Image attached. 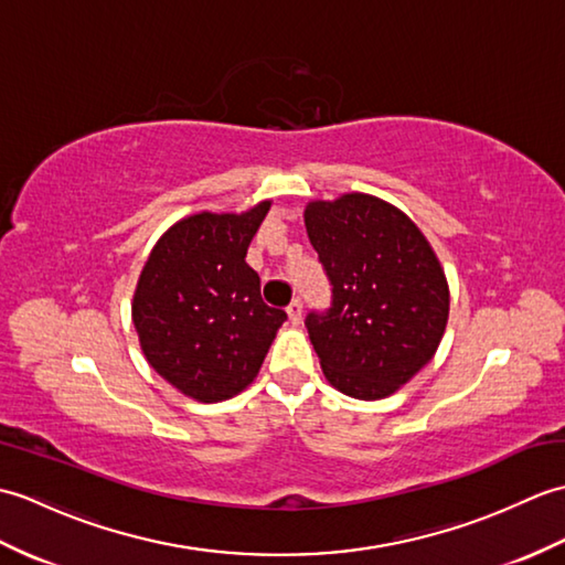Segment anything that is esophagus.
Wrapping results in <instances>:
<instances>
[{"label":"esophagus","instance_id":"esophagus-1","mask_svg":"<svg viewBox=\"0 0 565 565\" xmlns=\"http://www.w3.org/2000/svg\"><path fill=\"white\" fill-rule=\"evenodd\" d=\"M286 313H289V320L294 322V326H301V318H303V303H301V298H294L291 306L286 308Z\"/></svg>","mask_w":565,"mask_h":565}]
</instances>
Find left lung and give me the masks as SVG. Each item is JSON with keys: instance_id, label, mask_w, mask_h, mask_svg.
Segmentation results:
<instances>
[{"instance_id": "left-lung-1", "label": "left lung", "mask_w": 565, "mask_h": 565, "mask_svg": "<svg viewBox=\"0 0 565 565\" xmlns=\"http://www.w3.org/2000/svg\"><path fill=\"white\" fill-rule=\"evenodd\" d=\"M306 233L332 284V308L306 328L330 386L388 398L423 369L449 320V284L423 231L371 194L308 201Z\"/></svg>"}]
</instances>
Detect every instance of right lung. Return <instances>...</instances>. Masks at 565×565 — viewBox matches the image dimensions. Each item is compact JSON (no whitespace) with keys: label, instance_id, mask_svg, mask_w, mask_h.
I'll return each instance as SVG.
<instances>
[{"label":"right lung","instance_id":"1","mask_svg":"<svg viewBox=\"0 0 565 565\" xmlns=\"http://www.w3.org/2000/svg\"><path fill=\"white\" fill-rule=\"evenodd\" d=\"M191 213L160 235L130 316L148 364L186 398L221 403L257 379L286 313L262 301L247 247L269 213Z\"/></svg>","mask_w":565,"mask_h":565}]
</instances>
